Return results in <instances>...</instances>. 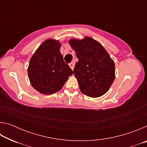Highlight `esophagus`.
Returning <instances> with one entry per match:
<instances>
[{
	"label": "esophagus",
	"instance_id": "esophagus-1",
	"mask_svg": "<svg viewBox=\"0 0 147 147\" xmlns=\"http://www.w3.org/2000/svg\"><path fill=\"white\" fill-rule=\"evenodd\" d=\"M69 67H70L71 69H72V70L73 71L74 67V63L73 61V62H71V63L70 64H69Z\"/></svg>",
	"mask_w": 147,
	"mask_h": 147
}]
</instances>
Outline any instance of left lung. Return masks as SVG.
I'll list each match as a JSON object with an SVG mask.
<instances>
[{
    "instance_id": "1",
    "label": "left lung",
    "mask_w": 147,
    "mask_h": 147,
    "mask_svg": "<svg viewBox=\"0 0 147 147\" xmlns=\"http://www.w3.org/2000/svg\"><path fill=\"white\" fill-rule=\"evenodd\" d=\"M78 61L73 73L82 93L92 98L102 96L115 78V63L104 47L88 36L69 40Z\"/></svg>"
}]
</instances>
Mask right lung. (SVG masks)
<instances>
[{
	"instance_id": "add662e5",
	"label": "right lung",
	"mask_w": 147,
	"mask_h": 147,
	"mask_svg": "<svg viewBox=\"0 0 147 147\" xmlns=\"http://www.w3.org/2000/svg\"><path fill=\"white\" fill-rule=\"evenodd\" d=\"M61 43L49 38L42 43L30 59L28 75L32 86L43 94L55 93L63 88L73 72L60 53Z\"/></svg>"
}]
</instances>
